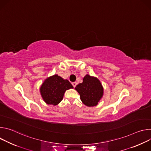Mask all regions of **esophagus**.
Masks as SVG:
<instances>
[{
    "label": "esophagus",
    "instance_id": "34e87169",
    "mask_svg": "<svg viewBox=\"0 0 151 151\" xmlns=\"http://www.w3.org/2000/svg\"><path fill=\"white\" fill-rule=\"evenodd\" d=\"M76 85H77V83H76V82H73V83H72V85H73V87L74 88L76 87Z\"/></svg>",
    "mask_w": 151,
    "mask_h": 151
}]
</instances>
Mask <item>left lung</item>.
Wrapping results in <instances>:
<instances>
[{
    "label": "left lung",
    "instance_id": "1",
    "mask_svg": "<svg viewBox=\"0 0 151 151\" xmlns=\"http://www.w3.org/2000/svg\"><path fill=\"white\" fill-rule=\"evenodd\" d=\"M75 89L79 94L82 102L88 107L97 106L104 93L100 80L88 74L83 77V82L77 85Z\"/></svg>",
    "mask_w": 151,
    "mask_h": 151
}]
</instances>
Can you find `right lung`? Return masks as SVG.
Returning a JSON list of instances; mask_svg holds the SVG:
<instances>
[{"instance_id":"right-lung-1","label":"right lung","mask_w":151,"mask_h":151,"mask_svg":"<svg viewBox=\"0 0 151 151\" xmlns=\"http://www.w3.org/2000/svg\"><path fill=\"white\" fill-rule=\"evenodd\" d=\"M73 88L68 79H64L57 74L48 77L40 86V93L47 104L56 106L63 99L66 90Z\"/></svg>"}]
</instances>
